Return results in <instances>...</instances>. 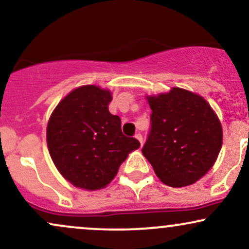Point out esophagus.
<instances>
[{
    "instance_id": "esophagus-1",
    "label": "esophagus",
    "mask_w": 249,
    "mask_h": 249,
    "mask_svg": "<svg viewBox=\"0 0 249 249\" xmlns=\"http://www.w3.org/2000/svg\"><path fill=\"white\" fill-rule=\"evenodd\" d=\"M134 138L137 139V141H138L139 142H141V144H142V136L141 133H137L136 136H134Z\"/></svg>"
}]
</instances>
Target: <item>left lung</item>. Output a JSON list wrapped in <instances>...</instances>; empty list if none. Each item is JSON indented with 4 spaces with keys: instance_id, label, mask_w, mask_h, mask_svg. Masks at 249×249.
Segmentation results:
<instances>
[{
    "instance_id": "8db88e82",
    "label": "left lung",
    "mask_w": 249,
    "mask_h": 249,
    "mask_svg": "<svg viewBox=\"0 0 249 249\" xmlns=\"http://www.w3.org/2000/svg\"><path fill=\"white\" fill-rule=\"evenodd\" d=\"M151 132L142 152L161 182L192 185L206 174L222 146V126L204 97L181 88L146 95Z\"/></svg>"
}]
</instances>
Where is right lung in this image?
Instances as JSON below:
<instances>
[{
    "label": "right lung",
    "mask_w": 249,
    "mask_h": 249,
    "mask_svg": "<svg viewBox=\"0 0 249 249\" xmlns=\"http://www.w3.org/2000/svg\"><path fill=\"white\" fill-rule=\"evenodd\" d=\"M112 93L82 85L57 104L47 125V144L58 172L75 187H107L132 151L141 146L122 132L118 116L108 112Z\"/></svg>",
    "instance_id": "right-lung-1"
}]
</instances>
